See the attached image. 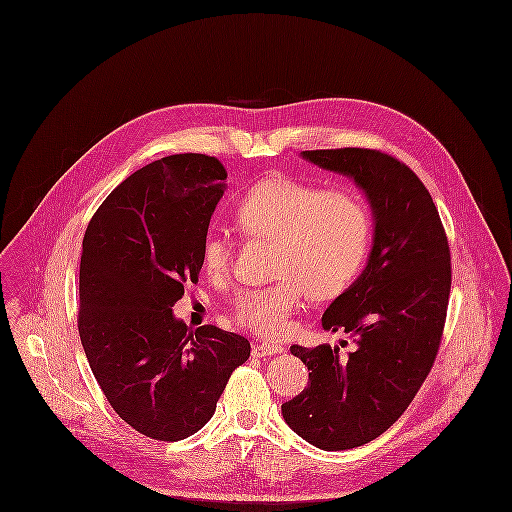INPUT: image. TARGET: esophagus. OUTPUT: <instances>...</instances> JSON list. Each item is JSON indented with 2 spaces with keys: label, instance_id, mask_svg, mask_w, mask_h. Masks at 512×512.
Segmentation results:
<instances>
[{
  "label": "esophagus",
  "instance_id": "1",
  "mask_svg": "<svg viewBox=\"0 0 512 512\" xmlns=\"http://www.w3.org/2000/svg\"><path fill=\"white\" fill-rule=\"evenodd\" d=\"M251 352H253L255 358H265V356H271V354H281L283 346H277V344H271V342H261V344H255Z\"/></svg>",
  "mask_w": 512,
  "mask_h": 512
}]
</instances>
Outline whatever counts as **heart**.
<instances>
[{"label":"heart","mask_w":512,"mask_h":512,"mask_svg":"<svg viewBox=\"0 0 512 512\" xmlns=\"http://www.w3.org/2000/svg\"><path fill=\"white\" fill-rule=\"evenodd\" d=\"M237 229L269 239L277 283L241 291L231 307L237 326L261 336H283L305 293L326 301L342 295L360 275L372 243V215L350 190H322L291 178H267L251 186L233 207ZM233 245L207 231L200 263L209 277L229 273Z\"/></svg>","instance_id":"b5f03b06"}]
</instances>
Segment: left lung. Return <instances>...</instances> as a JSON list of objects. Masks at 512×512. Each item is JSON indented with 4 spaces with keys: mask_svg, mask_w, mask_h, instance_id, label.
<instances>
[{
    "mask_svg": "<svg viewBox=\"0 0 512 512\" xmlns=\"http://www.w3.org/2000/svg\"><path fill=\"white\" fill-rule=\"evenodd\" d=\"M303 158L352 178L374 215L366 269L322 314V328L348 332L354 350L342 358L328 344H293L310 370L308 386L281 406L310 445L342 451L394 425L431 372L449 305L451 253L427 188L398 158L370 148L305 150Z\"/></svg>",
    "mask_w": 512,
    "mask_h": 512,
    "instance_id": "left-lung-1",
    "label": "left lung"
}]
</instances>
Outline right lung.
I'll use <instances>...</instances> for the list:
<instances>
[{
	"label": "right lung",
	"instance_id": "add662e5",
	"mask_svg": "<svg viewBox=\"0 0 512 512\" xmlns=\"http://www.w3.org/2000/svg\"><path fill=\"white\" fill-rule=\"evenodd\" d=\"M227 172L205 154L156 160L116 186L83 239L79 334L112 409L138 433L180 441L211 419L247 338L172 307L202 271L200 247Z\"/></svg>",
	"mask_w": 512,
	"mask_h": 512
}]
</instances>
